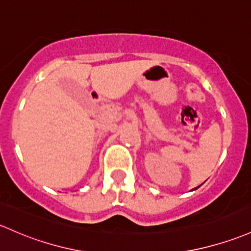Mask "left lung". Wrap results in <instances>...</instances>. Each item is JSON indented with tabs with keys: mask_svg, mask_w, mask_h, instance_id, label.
I'll return each mask as SVG.
<instances>
[{
	"mask_svg": "<svg viewBox=\"0 0 251 251\" xmlns=\"http://www.w3.org/2000/svg\"><path fill=\"white\" fill-rule=\"evenodd\" d=\"M196 189H197V188H196Z\"/></svg>",
	"mask_w": 251,
	"mask_h": 251,
	"instance_id": "left-lung-1",
	"label": "left lung"
}]
</instances>
